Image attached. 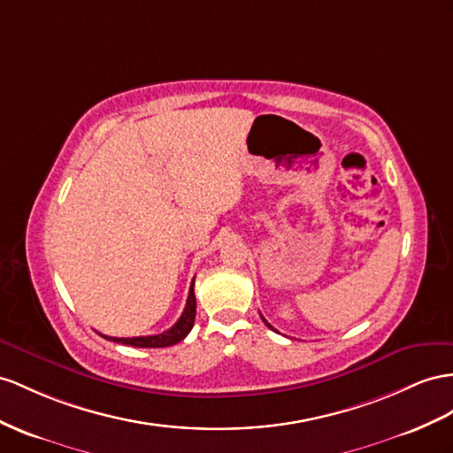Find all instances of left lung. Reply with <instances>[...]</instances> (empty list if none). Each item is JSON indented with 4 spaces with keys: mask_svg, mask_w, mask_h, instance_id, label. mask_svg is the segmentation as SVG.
I'll list each match as a JSON object with an SVG mask.
<instances>
[{
    "mask_svg": "<svg viewBox=\"0 0 453 453\" xmlns=\"http://www.w3.org/2000/svg\"><path fill=\"white\" fill-rule=\"evenodd\" d=\"M262 321H264V323H265V326H268V327H270V329H273V327H272V326H270V323H268V321H265V319H264V316H262ZM273 331H275V329H273Z\"/></svg>",
    "mask_w": 453,
    "mask_h": 453,
    "instance_id": "left-lung-1",
    "label": "left lung"
}]
</instances>
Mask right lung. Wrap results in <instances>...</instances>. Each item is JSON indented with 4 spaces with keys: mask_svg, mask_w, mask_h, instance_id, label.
<instances>
[{
    "mask_svg": "<svg viewBox=\"0 0 453 453\" xmlns=\"http://www.w3.org/2000/svg\"><path fill=\"white\" fill-rule=\"evenodd\" d=\"M195 283V281H193ZM193 283L189 287V296H188V304H185V310L181 318L173 323V326L158 334H149V337H132V339H119V337H107V334H101L107 341L112 342H120V344H130L135 348H165V346H172L180 341H183L188 337L189 331L193 329L195 323V314H196V300H195V291H193Z\"/></svg>",
    "mask_w": 453,
    "mask_h": 453,
    "instance_id": "add662e5",
    "label": "right lung"
}]
</instances>
